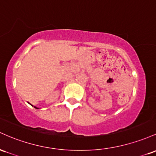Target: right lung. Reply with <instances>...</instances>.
Listing matches in <instances>:
<instances>
[{
    "label": "right lung",
    "instance_id": "right-lung-1",
    "mask_svg": "<svg viewBox=\"0 0 156 156\" xmlns=\"http://www.w3.org/2000/svg\"><path fill=\"white\" fill-rule=\"evenodd\" d=\"M28 103H29V104H30V103H29V102H28ZM30 105H31V104H30ZM31 105V106H33L32 105ZM34 108H36V109H39V108H37V107H35V106H34Z\"/></svg>",
    "mask_w": 156,
    "mask_h": 156
}]
</instances>
